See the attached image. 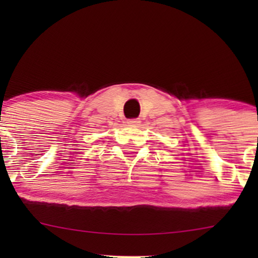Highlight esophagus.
<instances>
[{"instance_id":"1","label":"esophagus","mask_w":258,"mask_h":258,"mask_svg":"<svg viewBox=\"0 0 258 258\" xmlns=\"http://www.w3.org/2000/svg\"><path fill=\"white\" fill-rule=\"evenodd\" d=\"M127 123H128L130 126H138L139 123H141V120L139 119H131L127 121Z\"/></svg>"}]
</instances>
